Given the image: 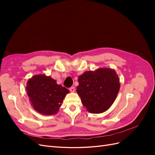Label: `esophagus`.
I'll use <instances>...</instances> for the list:
<instances>
[{
  "mask_svg": "<svg viewBox=\"0 0 155 155\" xmlns=\"http://www.w3.org/2000/svg\"><path fill=\"white\" fill-rule=\"evenodd\" d=\"M69 91L71 92H74V91H75V88H74V87H70V88H69Z\"/></svg>",
  "mask_w": 155,
  "mask_h": 155,
  "instance_id": "1",
  "label": "esophagus"
}]
</instances>
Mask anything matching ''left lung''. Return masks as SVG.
Segmentation results:
<instances>
[{"label":"left lung","mask_w":155,"mask_h":155,"mask_svg":"<svg viewBox=\"0 0 155 155\" xmlns=\"http://www.w3.org/2000/svg\"><path fill=\"white\" fill-rule=\"evenodd\" d=\"M77 92L87 110L100 114L113 104L120 88V79L114 70L100 68L85 72L78 78Z\"/></svg>","instance_id":"left-lung-1"}]
</instances>
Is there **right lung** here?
<instances>
[{"mask_svg": "<svg viewBox=\"0 0 155 155\" xmlns=\"http://www.w3.org/2000/svg\"><path fill=\"white\" fill-rule=\"evenodd\" d=\"M26 92L33 108L39 113L50 116L58 113L69 91L57 84L50 76L35 75L26 83Z\"/></svg>", "mask_w": 155, "mask_h": 155, "instance_id": "1", "label": "right lung"}]
</instances>
